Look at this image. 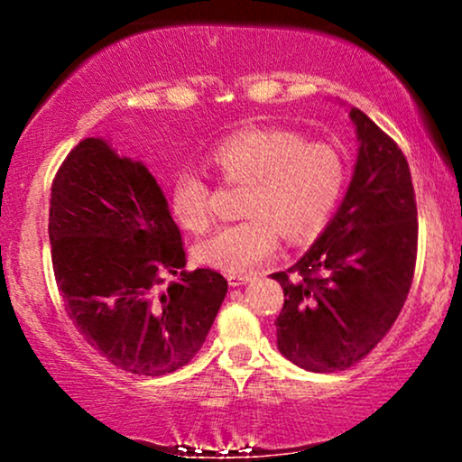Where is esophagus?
<instances>
[{
	"label": "esophagus",
	"mask_w": 462,
	"mask_h": 462,
	"mask_svg": "<svg viewBox=\"0 0 462 462\" xmlns=\"http://www.w3.org/2000/svg\"><path fill=\"white\" fill-rule=\"evenodd\" d=\"M226 278H227V284H230V286H243V284H247L249 280H252V275H247V273H227Z\"/></svg>",
	"instance_id": "34e87169"
}]
</instances>
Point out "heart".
<instances>
[{
  "instance_id": "b5f03b06",
  "label": "heart",
  "mask_w": 462,
  "mask_h": 462,
  "mask_svg": "<svg viewBox=\"0 0 462 462\" xmlns=\"http://www.w3.org/2000/svg\"><path fill=\"white\" fill-rule=\"evenodd\" d=\"M224 182L245 184L247 219L219 227L198 243L195 258L227 273L252 272L278 249L280 232L291 241H309L328 226L347 169L337 147L306 143L298 132L247 128L215 145L206 158ZM169 210L184 230L210 226V189L193 171H180L169 189Z\"/></svg>"
}]
</instances>
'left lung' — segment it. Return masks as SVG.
Segmentation results:
<instances>
[{
	"label": "left lung",
	"instance_id": "8db88e82",
	"mask_svg": "<svg viewBox=\"0 0 462 462\" xmlns=\"http://www.w3.org/2000/svg\"><path fill=\"white\" fill-rule=\"evenodd\" d=\"M349 119L358 156L346 198L309 252L272 273L284 291L278 349L317 374L352 367L383 341L404 306L417 258L404 153L363 110L349 108Z\"/></svg>",
	"mask_w": 462,
	"mask_h": 462
}]
</instances>
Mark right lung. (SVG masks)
<instances>
[{"label": "right lung", "instance_id": "add662e5", "mask_svg": "<svg viewBox=\"0 0 462 462\" xmlns=\"http://www.w3.org/2000/svg\"><path fill=\"white\" fill-rule=\"evenodd\" d=\"M50 241L67 315L116 367L164 375L204 346L227 282L184 272L182 236L141 161L102 136L79 141L51 184ZM164 273L179 280L164 287Z\"/></svg>", "mask_w": 462, "mask_h": 462}]
</instances>
